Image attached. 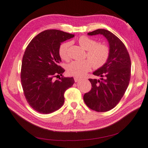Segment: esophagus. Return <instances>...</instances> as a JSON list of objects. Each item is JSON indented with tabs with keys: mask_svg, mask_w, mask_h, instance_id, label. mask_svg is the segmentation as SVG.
Segmentation results:
<instances>
[{
	"mask_svg": "<svg viewBox=\"0 0 148 148\" xmlns=\"http://www.w3.org/2000/svg\"><path fill=\"white\" fill-rule=\"evenodd\" d=\"M74 79H75V82H79V81H80V80H81V79H80V78H77V77H75Z\"/></svg>",
	"mask_w": 148,
	"mask_h": 148,
	"instance_id": "1",
	"label": "esophagus"
}]
</instances>
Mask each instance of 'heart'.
Wrapping results in <instances>:
<instances>
[{"label":"heart","instance_id":"b5f03b06","mask_svg":"<svg viewBox=\"0 0 148 148\" xmlns=\"http://www.w3.org/2000/svg\"><path fill=\"white\" fill-rule=\"evenodd\" d=\"M78 43L86 51V57L88 60H75L71 62L66 67L68 73L77 77H82L90 70L92 66L95 69H99L104 65L108 60L110 51L107 45L102 43H97L95 39L86 36H82L78 39ZM70 43L65 42L60 44L59 48V53L61 59L68 60L69 47Z\"/></svg>","mask_w":148,"mask_h":148}]
</instances>
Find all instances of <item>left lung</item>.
<instances>
[{"mask_svg": "<svg viewBox=\"0 0 148 148\" xmlns=\"http://www.w3.org/2000/svg\"><path fill=\"white\" fill-rule=\"evenodd\" d=\"M88 34L104 36L109 44L110 54L106 63L93 72L101 78L89 79L92 88L84 94L83 99L91 109L107 112L117 106L128 88L131 77L130 58L124 44L109 31L98 29Z\"/></svg>", "mask_w": 148, "mask_h": 148, "instance_id": "left-lung-1", "label": "left lung"}]
</instances>
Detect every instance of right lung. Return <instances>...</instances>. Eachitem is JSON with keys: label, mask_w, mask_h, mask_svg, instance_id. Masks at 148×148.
<instances>
[{"label": "right lung", "mask_w": 148, "mask_h": 148, "mask_svg": "<svg viewBox=\"0 0 148 148\" xmlns=\"http://www.w3.org/2000/svg\"><path fill=\"white\" fill-rule=\"evenodd\" d=\"M74 36L57 29L46 30L36 36L26 49L21 85L28 104L39 113L50 114L59 109L64 103L65 91L75 83L73 77L53 79L65 71L59 65V46Z\"/></svg>", "instance_id": "obj_1"}]
</instances>
